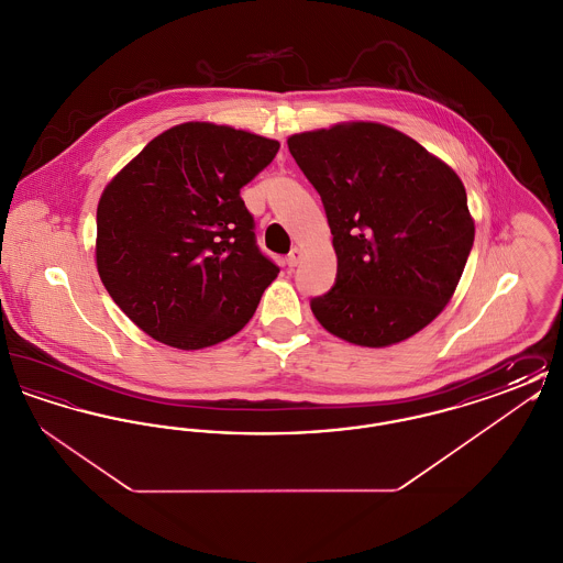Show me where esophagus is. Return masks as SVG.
I'll list each match as a JSON object with an SVG mask.
<instances>
[{
	"instance_id": "esophagus-1",
	"label": "esophagus",
	"mask_w": 563,
	"mask_h": 563,
	"mask_svg": "<svg viewBox=\"0 0 563 563\" xmlns=\"http://www.w3.org/2000/svg\"><path fill=\"white\" fill-rule=\"evenodd\" d=\"M301 255H303V251H301L299 246H294V249H291V253L287 255V266H289V268H295V266L299 264Z\"/></svg>"
}]
</instances>
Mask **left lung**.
I'll use <instances>...</instances> for the list:
<instances>
[{
    "label": "left lung",
    "mask_w": 563,
    "mask_h": 563,
    "mask_svg": "<svg viewBox=\"0 0 563 563\" xmlns=\"http://www.w3.org/2000/svg\"><path fill=\"white\" fill-rule=\"evenodd\" d=\"M321 196L338 255L335 285L310 301L322 327L384 349L434 321L475 241L466 189L418 141L375 122L289 136Z\"/></svg>",
    "instance_id": "left-lung-1"
}]
</instances>
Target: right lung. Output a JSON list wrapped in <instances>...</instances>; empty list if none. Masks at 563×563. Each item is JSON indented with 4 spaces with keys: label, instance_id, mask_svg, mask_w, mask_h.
I'll list each match as a JSON object with an SVG mask.
<instances>
[{
    "label": "right lung",
    "instance_id": "right-lung-1",
    "mask_svg": "<svg viewBox=\"0 0 563 563\" xmlns=\"http://www.w3.org/2000/svg\"><path fill=\"white\" fill-rule=\"evenodd\" d=\"M278 147L232 126L186 122L109 181L97 209V269L147 335L200 350L251 321L278 266L257 246L241 188Z\"/></svg>",
    "mask_w": 563,
    "mask_h": 563
}]
</instances>
